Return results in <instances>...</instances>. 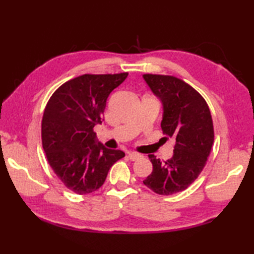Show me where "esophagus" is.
<instances>
[{
    "label": "esophagus",
    "mask_w": 254,
    "mask_h": 254,
    "mask_svg": "<svg viewBox=\"0 0 254 254\" xmlns=\"http://www.w3.org/2000/svg\"><path fill=\"white\" fill-rule=\"evenodd\" d=\"M141 157H142V155L138 154V153H134V152L128 153V158H130L131 160H137Z\"/></svg>",
    "instance_id": "esophagus-1"
}]
</instances>
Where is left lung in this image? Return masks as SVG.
Masks as SVG:
<instances>
[{
	"mask_svg": "<svg viewBox=\"0 0 254 254\" xmlns=\"http://www.w3.org/2000/svg\"><path fill=\"white\" fill-rule=\"evenodd\" d=\"M163 104L161 130L174 137V155L167 161L148 155L153 171L143 183L160 195L181 192L201 174L214 143V127L206 101L190 85L170 75L144 74Z\"/></svg>",
	"mask_w": 254,
	"mask_h": 254,
	"instance_id": "left-lung-1",
	"label": "left lung"
}]
</instances>
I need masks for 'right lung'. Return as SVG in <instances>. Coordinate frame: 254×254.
Here are the masks:
<instances>
[{
  "instance_id": "add662e5",
  "label": "right lung",
  "mask_w": 254,
  "mask_h": 254,
  "mask_svg": "<svg viewBox=\"0 0 254 254\" xmlns=\"http://www.w3.org/2000/svg\"><path fill=\"white\" fill-rule=\"evenodd\" d=\"M127 73L84 74L67 80L48 101L41 122L42 147L59 179L76 194L104 185L111 166L126 154L97 143L107 98Z\"/></svg>"
}]
</instances>
